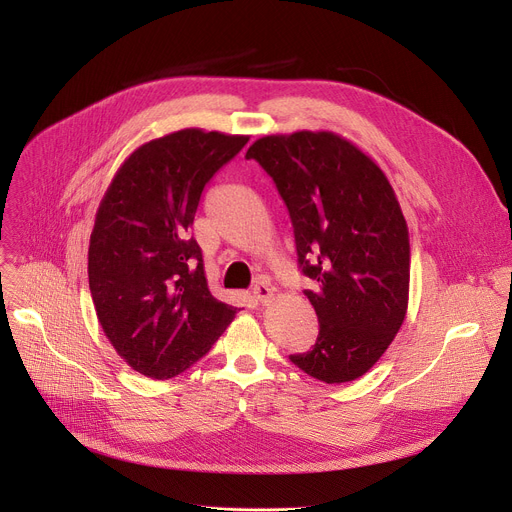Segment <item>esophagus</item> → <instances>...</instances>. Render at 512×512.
Wrapping results in <instances>:
<instances>
[{
    "instance_id": "34e87169",
    "label": "esophagus",
    "mask_w": 512,
    "mask_h": 512,
    "mask_svg": "<svg viewBox=\"0 0 512 512\" xmlns=\"http://www.w3.org/2000/svg\"><path fill=\"white\" fill-rule=\"evenodd\" d=\"M253 296H255V300H257L261 306H267V304H271V300H273V289L269 287L267 281H257V283L253 285Z\"/></svg>"
}]
</instances>
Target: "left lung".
Listing matches in <instances>:
<instances>
[{"mask_svg":"<svg viewBox=\"0 0 512 512\" xmlns=\"http://www.w3.org/2000/svg\"><path fill=\"white\" fill-rule=\"evenodd\" d=\"M247 160L273 178L294 225L304 294L320 332L289 360L328 385L367 373L399 332L409 302V231L383 170L332 131L265 135Z\"/></svg>","mask_w":512,"mask_h":512,"instance_id":"obj_1","label":"left lung"}]
</instances>
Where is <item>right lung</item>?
<instances>
[{
    "instance_id": "right-lung-1",
    "label": "right lung",
    "mask_w": 512,
    "mask_h": 512,
    "mask_svg": "<svg viewBox=\"0 0 512 512\" xmlns=\"http://www.w3.org/2000/svg\"><path fill=\"white\" fill-rule=\"evenodd\" d=\"M247 135L180 129L121 164L95 216L89 287L101 328L129 367L172 379L202 358L237 308L208 289L190 227L206 182Z\"/></svg>"
}]
</instances>
